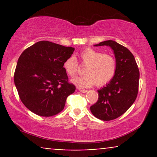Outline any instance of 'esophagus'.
<instances>
[{
	"label": "esophagus",
	"mask_w": 157,
	"mask_h": 157,
	"mask_svg": "<svg viewBox=\"0 0 157 157\" xmlns=\"http://www.w3.org/2000/svg\"><path fill=\"white\" fill-rule=\"evenodd\" d=\"M79 91H80V92H82V93H86L87 92V90H86V89H79Z\"/></svg>",
	"instance_id": "34e87169"
}]
</instances>
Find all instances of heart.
<instances>
[{
    "label": "heart",
    "mask_w": 157,
    "mask_h": 157,
    "mask_svg": "<svg viewBox=\"0 0 157 157\" xmlns=\"http://www.w3.org/2000/svg\"><path fill=\"white\" fill-rule=\"evenodd\" d=\"M80 62L86 66L84 70L86 75L77 77L71 80V82L79 88H89L96 83L103 86L110 82L114 77L117 63L114 57L102 52L89 48L80 54ZM63 68L68 75L73 77L78 71V63L76 58L70 57L64 62Z\"/></svg>",
    "instance_id": "b5f03b06"
}]
</instances>
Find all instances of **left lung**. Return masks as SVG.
<instances>
[{
    "instance_id": "left-lung-1",
    "label": "left lung",
    "mask_w": 157,
    "mask_h": 157,
    "mask_svg": "<svg viewBox=\"0 0 157 157\" xmlns=\"http://www.w3.org/2000/svg\"><path fill=\"white\" fill-rule=\"evenodd\" d=\"M107 46L113 50L117 63L114 77L98 90V100L90 107L95 117L104 121L114 120L133 105L138 93L140 71L132 53L114 40H105L94 46Z\"/></svg>"
}]
</instances>
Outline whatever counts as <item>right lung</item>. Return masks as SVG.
Here are the masks:
<instances>
[{
    "label": "right lung",
    "instance_id": "obj_1",
    "mask_svg": "<svg viewBox=\"0 0 157 157\" xmlns=\"http://www.w3.org/2000/svg\"><path fill=\"white\" fill-rule=\"evenodd\" d=\"M75 48L42 40L23 52L17 60L14 81L21 101L32 112L52 117L64 109L75 91L68 82L63 63Z\"/></svg>",
    "mask_w": 157,
    "mask_h": 157
}]
</instances>
